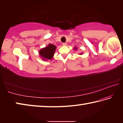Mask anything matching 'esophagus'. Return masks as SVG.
I'll use <instances>...</instances> for the list:
<instances>
[{
	"instance_id": "1",
	"label": "esophagus",
	"mask_w": 123,
	"mask_h": 123,
	"mask_svg": "<svg viewBox=\"0 0 123 123\" xmlns=\"http://www.w3.org/2000/svg\"><path fill=\"white\" fill-rule=\"evenodd\" d=\"M62 45H63V46H66V45H67V43H62Z\"/></svg>"
}]
</instances>
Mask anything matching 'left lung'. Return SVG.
<instances>
[{
  "label": "left lung",
  "instance_id": "left-lung-1",
  "mask_svg": "<svg viewBox=\"0 0 123 123\" xmlns=\"http://www.w3.org/2000/svg\"><path fill=\"white\" fill-rule=\"evenodd\" d=\"M75 49H76V48H75Z\"/></svg>",
  "mask_w": 123,
  "mask_h": 123
}]
</instances>
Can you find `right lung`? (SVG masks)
Segmentation results:
<instances>
[{"label":"right lung","instance_id":"obj_1","mask_svg":"<svg viewBox=\"0 0 123 123\" xmlns=\"http://www.w3.org/2000/svg\"><path fill=\"white\" fill-rule=\"evenodd\" d=\"M55 49L56 46L52 44H50L48 46L41 49L39 51V55L41 56V57L44 60H45V59L50 60L53 57Z\"/></svg>","mask_w":123,"mask_h":123}]
</instances>
